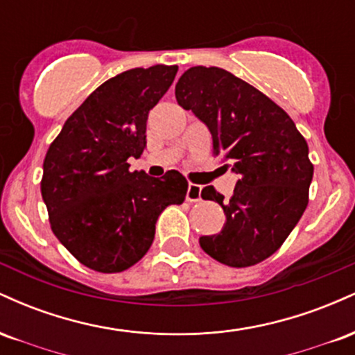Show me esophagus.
Returning a JSON list of instances; mask_svg holds the SVG:
<instances>
[{"label":"esophagus","mask_w":355,"mask_h":355,"mask_svg":"<svg viewBox=\"0 0 355 355\" xmlns=\"http://www.w3.org/2000/svg\"><path fill=\"white\" fill-rule=\"evenodd\" d=\"M187 200L189 202H200L202 200V187L190 183L189 189H187Z\"/></svg>","instance_id":"esophagus-1"}]
</instances>
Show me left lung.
Masks as SVG:
<instances>
[{"instance_id":"8db88e82","label":"left lung","mask_w":355,"mask_h":355,"mask_svg":"<svg viewBox=\"0 0 355 355\" xmlns=\"http://www.w3.org/2000/svg\"><path fill=\"white\" fill-rule=\"evenodd\" d=\"M178 105L207 125L214 155L239 175L230 200L214 187L202 198L225 214L217 235L200 237L210 257L230 267H250L284 243L309 203L313 166L292 118L262 92L217 67H193L175 87Z\"/></svg>"}]
</instances>
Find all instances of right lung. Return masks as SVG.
Masks as SVG:
<instances>
[{
  "label": "right lung",
  "mask_w": 355,
  "mask_h": 355,
  "mask_svg": "<svg viewBox=\"0 0 355 355\" xmlns=\"http://www.w3.org/2000/svg\"><path fill=\"white\" fill-rule=\"evenodd\" d=\"M178 67L133 68L100 85L64 121L43 164L53 234L83 266L126 270L148 252L166 207L185 200L182 173L130 172L146 146V118Z\"/></svg>",
  "instance_id": "add662e5"
}]
</instances>
